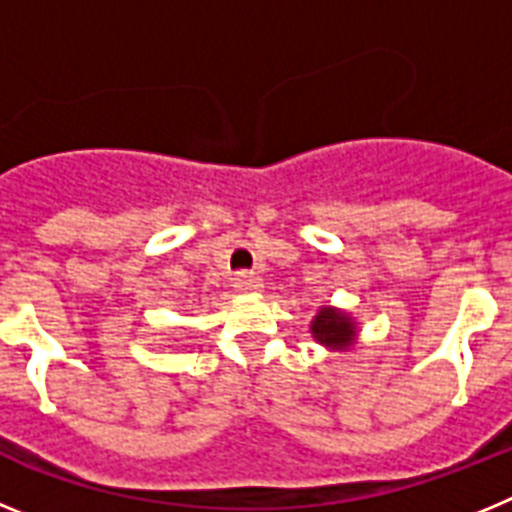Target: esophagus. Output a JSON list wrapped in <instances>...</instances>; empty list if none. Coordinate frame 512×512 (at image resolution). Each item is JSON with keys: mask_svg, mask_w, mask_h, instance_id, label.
Returning <instances> with one entry per match:
<instances>
[{"mask_svg": "<svg viewBox=\"0 0 512 512\" xmlns=\"http://www.w3.org/2000/svg\"><path fill=\"white\" fill-rule=\"evenodd\" d=\"M234 288H237L239 293H255L262 288V281L252 273H239L237 278H234Z\"/></svg>", "mask_w": 512, "mask_h": 512, "instance_id": "obj_1", "label": "esophagus"}]
</instances>
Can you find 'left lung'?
Segmentation results:
<instances>
[{
  "label": "left lung",
  "mask_w": 512,
  "mask_h": 512,
  "mask_svg": "<svg viewBox=\"0 0 512 512\" xmlns=\"http://www.w3.org/2000/svg\"><path fill=\"white\" fill-rule=\"evenodd\" d=\"M311 335L319 345L330 350H348L355 342V322L348 311H340L335 306H322L317 317L311 319Z\"/></svg>",
  "instance_id": "obj_1"
}]
</instances>
